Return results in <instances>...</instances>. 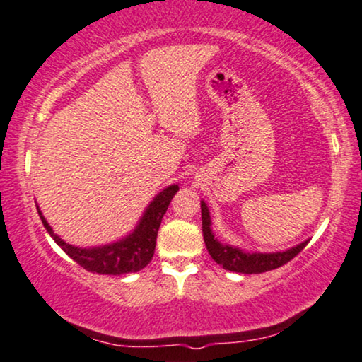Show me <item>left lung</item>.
I'll use <instances>...</instances> for the list:
<instances>
[{
  "instance_id": "1",
  "label": "left lung",
  "mask_w": 362,
  "mask_h": 362,
  "mask_svg": "<svg viewBox=\"0 0 362 362\" xmlns=\"http://www.w3.org/2000/svg\"><path fill=\"white\" fill-rule=\"evenodd\" d=\"M202 206V231H204L205 247L209 250L210 257L214 258L215 263L223 267L228 272L245 273V274H258L269 272V269L279 268L283 264L290 262L306 247L310 240L298 243L296 247H291L281 252H247V250L235 247L230 243H221L218 237H215L214 230H211V216L210 210L206 206L205 200H200Z\"/></svg>"
}]
</instances>
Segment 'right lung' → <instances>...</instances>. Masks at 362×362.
Returning <instances> with one entry per match:
<instances>
[{
    "instance_id": "1",
    "label": "right lung",
    "mask_w": 362,
    "mask_h": 362,
    "mask_svg": "<svg viewBox=\"0 0 362 362\" xmlns=\"http://www.w3.org/2000/svg\"><path fill=\"white\" fill-rule=\"evenodd\" d=\"M178 192V185L172 184L153 197L151 204L146 206L137 225L132 231L124 235L115 242L95 245V247H77L62 240L54 233L52 226L42 215V211L36 204L37 214L41 216L42 225L51 238L59 245L62 252L69 255L76 263H79L84 269L99 274H124L137 273L146 268L153 257L158 226L162 223L163 215L168 209L173 195Z\"/></svg>"
}]
</instances>
